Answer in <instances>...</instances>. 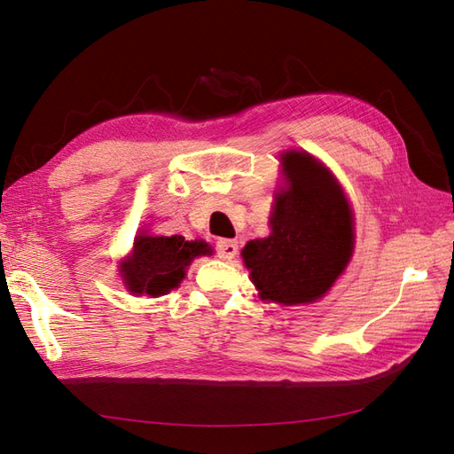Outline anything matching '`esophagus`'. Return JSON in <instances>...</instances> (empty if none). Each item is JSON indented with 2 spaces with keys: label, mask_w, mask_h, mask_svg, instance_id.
<instances>
[{
  "label": "esophagus",
  "mask_w": 454,
  "mask_h": 454,
  "mask_svg": "<svg viewBox=\"0 0 454 454\" xmlns=\"http://www.w3.org/2000/svg\"><path fill=\"white\" fill-rule=\"evenodd\" d=\"M216 253H218V257L224 259V261L234 259L238 254V241H234V239H218L216 241Z\"/></svg>",
  "instance_id": "34e87169"
}]
</instances>
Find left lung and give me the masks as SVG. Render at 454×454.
Returning a JSON list of instances; mask_svg holds the SVG:
<instances>
[{"label": "left lung", "mask_w": 454, "mask_h": 454, "mask_svg": "<svg viewBox=\"0 0 454 454\" xmlns=\"http://www.w3.org/2000/svg\"><path fill=\"white\" fill-rule=\"evenodd\" d=\"M289 188L276 195L272 234L241 251L261 297L312 303L338 280L353 254V213L341 188L310 155L282 157Z\"/></svg>", "instance_id": "left-lung-1"}]
</instances>
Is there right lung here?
<instances>
[{"label":"right lung","instance_id":"obj_1","mask_svg":"<svg viewBox=\"0 0 454 454\" xmlns=\"http://www.w3.org/2000/svg\"><path fill=\"white\" fill-rule=\"evenodd\" d=\"M211 253L205 241H185L182 236H137L132 257L122 264L128 292L137 295H165L178 287L185 266L195 257Z\"/></svg>","mask_w":454,"mask_h":454}]
</instances>
